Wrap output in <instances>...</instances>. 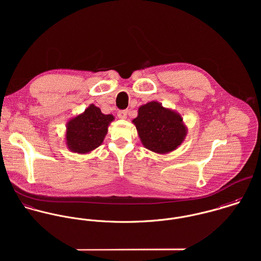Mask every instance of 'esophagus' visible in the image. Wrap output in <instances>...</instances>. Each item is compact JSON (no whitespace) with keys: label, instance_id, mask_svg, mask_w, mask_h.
Listing matches in <instances>:
<instances>
[{"label":"esophagus","instance_id":"esophagus-1","mask_svg":"<svg viewBox=\"0 0 261 261\" xmlns=\"http://www.w3.org/2000/svg\"><path fill=\"white\" fill-rule=\"evenodd\" d=\"M127 111L126 110H121V111H118L117 112V116L119 118H125L126 115H127Z\"/></svg>","mask_w":261,"mask_h":261}]
</instances>
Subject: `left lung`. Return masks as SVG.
I'll list each match as a JSON object with an SVG mask.
<instances>
[{
	"instance_id": "8db88e82",
	"label": "left lung",
	"mask_w": 261,
	"mask_h": 261,
	"mask_svg": "<svg viewBox=\"0 0 261 261\" xmlns=\"http://www.w3.org/2000/svg\"><path fill=\"white\" fill-rule=\"evenodd\" d=\"M133 122L137 126L143 145L154 152L172 151L182 144L186 137L183 118L156 101L142 106L138 117Z\"/></svg>"
}]
</instances>
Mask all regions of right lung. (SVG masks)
<instances>
[{
  "instance_id": "add662e5",
  "label": "right lung",
  "mask_w": 261,
  "mask_h": 261,
  "mask_svg": "<svg viewBox=\"0 0 261 261\" xmlns=\"http://www.w3.org/2000/svg\"><path fill=\"white\" fill-rule=\"evenodd\" d=\"M113 119L112 114H103L95 106H89L82 114L67 123L66 144L68 148L77 153H85L96 149L103 142L109 124Z\"/></svg>"
}]
</instances>
